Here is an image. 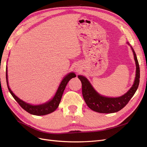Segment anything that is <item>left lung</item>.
Wrapping results in <instances>:
<instances>
[{"mask_svg": "<svg viewBox=\"0 0 147 147\" xmlns=\"http://www.w3.org/2000/svg\"><path fill=\"white\" fill-rule=\"evenodd\" d=\"M134 53L136 64V77L134 83L127 93L119 97H106L99 94L91 85L90 83L84 77L78 75L82 84V94L88 107L96 112L101 113H111L117 112L125 107L134 95L140 81V68L136 53Z\"/></svg>", "mask_w": 147, "mask_h": 147, "instance_id": "left-lung-1", "label": "left lung"}]
</instances>
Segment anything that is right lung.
Segmentation results:
<instances>
[{
  "mask_svg": "<svg viewBox=\"0 0 147 147\" xmlns=\"http://www.w3.org/2000/svg\"><path fill=\"white\" fill-rule=\"evenodd\" d=\"M76 77V75L74 73H70L69 74L65 77L64 78L63 81L61 82L60 85L57 89V91L54 97L50 100L47 103L39 105H32L26 103L24 101L20 99L18 97H16L13 92L11 91L9 86H8V78H7V69H6V80H7V83L8 89L9 90L10 94L13 97V98L15 99V100L19 104V105L25 110L26 112L28 113L34 115H38V116H40V115H45L49 113H51L54 112L56 109L58 107L59 104L60 103V101L62 98V96L64 92V91L65 88L67 84L68 83L70 79Z\"/></svg>",
  "mask_w": 147,
  "mask_h": 147,
  "instance_id": "1",
  "label": "right lung"
}]
</instances>
